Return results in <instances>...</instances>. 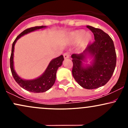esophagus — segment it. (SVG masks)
I'll use <instances>...</instances> for the list:
<instances>
[{"mask_svg":"<svg viewBox=\"0 0 128 128\" xmlns=\"http://www.w3.org/2000/svg\"><path fill=\"white\" fill-rule=\"evenodd\" d=\"M64 55V58H65V59H67V58H69L70 54H69V53H68V52H66V53H64V55Z\"/></svg>","mask_w":128,"mask_h":128,"instance_id":"obj_1","label":"esophagus"}]
</instances>
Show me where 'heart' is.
I'll return each mask as SVG.
<instances>
[{
	"mask_svg": "<svg viewBox=\"0 0 128 128\" xmlns=\"http://www.w3.org/2000/svg\"><path fill=\"white\" fill-rule=\"evenodd\" d=\"M92 36L89 32H85L83 29L73 30L68 36V40L70 43L78 42V46L79 49H84L86 48L92 42Z\"/></svg>",
	"mask_w": 128,
	"mask_h": 128,
	"instance_id": "1",
	"label": "heart"
}]
</instances>
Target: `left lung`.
Instances as JSON below:
<instances>
[{
    "instance_id": "8db88e82",
    "label": "left lung",
    "mask_w": 128,
    "mask_h": 128,
    "mask_svg": "<svg viewBox=\"0 0 128 128\" xmlns=\"http://www.w3.org/2000/svg\"><path fill=\"white\" fill-rule=\"evenodd\" d=\"M86 28L93 33L95 41L82 53L73 54L72 74L76 81L86 89L104 86L111 79L116 66V53L111 38L99 28ZM93 58L91 65L84 66L86 56Z\"/></svg>"
}]
</instances>
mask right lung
<instances>
[{
    "mask_svg": "<svg viewBox=\"0 0 128 128\" xmlns=\"http://www.w3.org/2000/svg\"><path fill=\"white\" fill-rule=\"evenodd\" d=\"M46 26H36V27L30 28L23 30L21 34L17 36L14 42H13L12 46V50H11V57H10V68H11V73L14 79L17 83L23 89L32 92H43L48 91L54 86L56 79V73L58 70V67L62 65V61H64V57L62 55L60 56L57 58L53 59L49 63L45 72L42 73V76H40L38 78L32 80H24L22 79L18 76L14 70V62H13V58H14V46L17 40L20 38L24 35L42 28H45Z\"/></svg>",
    "mask_w": 128,
    "mask_h": 128,
    "instance_id": "obj_1",
    "label": "right lung"
}]
</instances>
